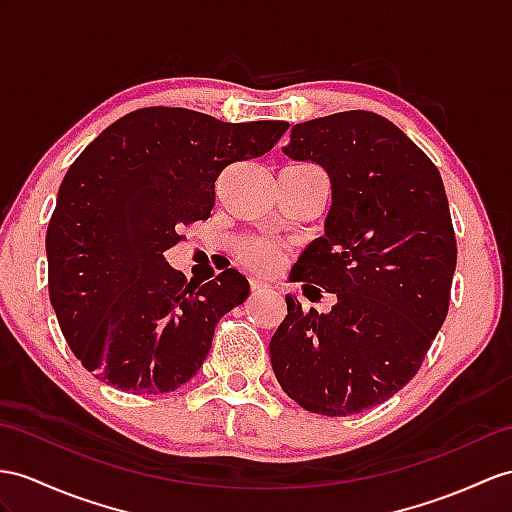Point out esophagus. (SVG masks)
Returning <instances> with one entry per match:
<instances>
[{"instance_id":"obj_1","label":"esophagus","mask_w":512,"mask_h":512,"mask_svg":"<svg viewBox=\"0 0 512 512\" xmlns=\"http://www.w3.org/2000/svg\"><path fill=\"white\" fill-rule=\"evenodd\" d=\"M249 289H252V293L256 295V293H265L269 286L263 282V280H256V278H252L249 280Z\"/></svg>"}]
</instances>
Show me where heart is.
I'll return each instance as SVG.
<instances>
[{"mask_svg": "<svg viewBox=\"0 0 512 512\" xmlns=\"http://www.w3.org/2000/svg\"><path fill=\"white\" fill-rule=\"evenodd\" d=\"M234 256L243 267L256 273H263V276L276 273L284 263V252L278 245H273L265 239H254V236H243V239L236 241Z\"/></svg>", "mask_w": 512, "mask_h": 512, "instance_id": "obj_1", "label": "heart"}]
</instances>
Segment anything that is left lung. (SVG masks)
<instances>
[{"label":"left lung","instance_id":"left-lung-1","mask_svg":"<svg viewBox=\"0 0 512 512\" xmlns=\"http://www.w3.org/2000/svg\"><path fill=\"white\" fill-rule=\"evenodd\" d=\"M284 152L328 171L326 236L291 278L336 293L328 315H289L269 343L284 393L317 415L347 417L415 378L450 308L456 234L434 162L376 112L297 123Z\"/></svg>","mask_w":512,"mask_h":512}]
</instances>
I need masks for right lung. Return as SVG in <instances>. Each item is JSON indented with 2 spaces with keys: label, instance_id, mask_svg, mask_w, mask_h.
Here are the masks:
<instances>
[{
  "label": "right lung",
  "instance_id": "right-lung-1",
  "mask_svg": "<svg viewBox=\"0 0 512 512\" xmlns=\"http://www.w3.org/2000/svg\"><path fill=\"white\" fill-rule=\"evenodd\" d=\"M286 130V121L226 123L149 106L73 160L47 226V286L86 371L147 395L195 376L219 319L245 302L249 284L234 269L202 286L186 282L162 254L184 239V226L210 217L221 173L267 154Z\"/></svg>",
  "mask_w": 512,
  "mask_h": 512
}]
</instances>
